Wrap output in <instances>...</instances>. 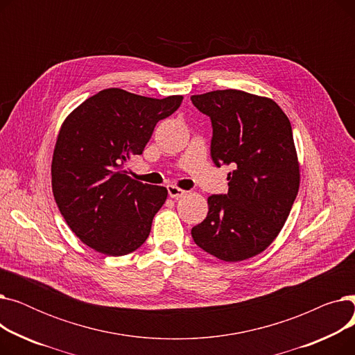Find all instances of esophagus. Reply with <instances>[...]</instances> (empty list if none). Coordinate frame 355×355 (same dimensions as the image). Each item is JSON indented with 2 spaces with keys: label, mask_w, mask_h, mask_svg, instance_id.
Masks as SVG:
<instances>
[{
  "label": "esophagus",
  "mask_w": 355,
  "mask_h": 355,
  "mask_svg": "<svg viewBox=\"0 0 355 355\" xmlns=\"http://www.w3.org/2000/svg\"><path fill=\"white\" fill-rule=\"evenodd\" d=\"M166 191H168V196H170L171 198H178V197L185 196V191L178 189V187H175V185H168Z\"/></svg>",
  "instance_id": "esophagus-1"
}]
</instances>
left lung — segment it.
Listing matches in <instances>:
<instances>
[{
	"mask_svg": "<svg viewBox=\"0 0 355 355\" xmlns=\"http://www.w3.org/2000/svg\"><path fill=\"white\" fill-rule=\"evenodd\" d=\"M211 121L216 166L232 165L227 194L209 197L194 243L225 262L263 252L284 227L300 189L292 126L276 102L226 89L191 96Z\"/></svg>",
	"mask_w": 355,
	"mask_h": 355,
	"instance_id": "8db88e82",
	"label": "left lung"
}]
</instances>
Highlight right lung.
Masks as SVG:
<instances>
[{
  "label": "right lung",
  "mask_w": 355,
  "mask_h": 355,
  "mask_svg": "<svg viewBox=\"0 0 355 355\" xmlns=\"http://www.w3.org/2000/svg\"><path fill=\"white\" fill-rule=\"evenodd\" d=\"M181 102L110 87L63 122L51 162L53 194L67 226L89 248L123 256L145 243L168 191L132 180L123 164L144 153L158 121Z\"/></svg>",
  "instance_id": "1"
}]
</instances>
